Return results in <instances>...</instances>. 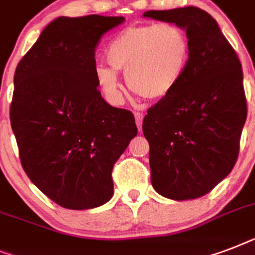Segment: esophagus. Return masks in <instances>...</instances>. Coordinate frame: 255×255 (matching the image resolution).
<instances>
[{
	"label": "esophagus",
	"mask_w": 255,
	"mask_h": 255,
	"mask_svg": "<svg viewBox=\"0 0 255 255\" xmlns=\"http://www.w3.org/2000/svg\"><path fill=\"white\" fill-rule=\"evenodd\" d=\"M143 114L141 112H135V120H136V126H137V129H141V126H143Z\"/></svg>",
	"instance_id": "esophagus-1"
}]
</instances>
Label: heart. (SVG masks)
Instances as JSON below:
<instances>
[{"label": "heart", "instance_id": "heart-1", "mask_svg": "<svg viewBox=\"0 0 255 255\" xmlns=\"http://www.w3.org/2000/svg\"><path fill=\"white\" fill-rule=\"evenodd\" d=\"M190 55L185 30L172 22L129 26L112 38L106 50L110 66L98 65L95 78L108 102L123 100L118 73L128 88L147 100L169 95L180 83Z\"/></svg>", "mask_w": 255, "mask_h": 255}]
</instances>
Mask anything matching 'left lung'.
I'll use <instances>...</instances> for the list:
<instances>
[{
  "mask_svg": "<svg viewBox=\"0 0 255 255\" xmlns=\"http://www.w3.org/2000/svg\"><path fill=\"white\" fill-rule=\"evenodd\" d=\"M144 17L176 23L185 29L190 43L180 83L143 120L152 186L177 201L198 198L237 161L248 115L241 62L205 10H149Z\"/></svg>",
  "mask_w": 255,
  "mask_h": 255,
  "instance_id": "8db88e82",
  "label": "left lung"
}]
</instances>
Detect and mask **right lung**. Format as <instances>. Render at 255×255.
<instances>
[{"mask_svg":"<svg viewBox=\"0 0 255 255\" xmlns=\"http://www.w3.org/2000/svg\"><path fill=\"white\" fill-rule=\"evenodd\" d=\"M123 17H59L18 63L10 123L26 174L67 209H92L114 194L112 168L136 135L133 114L102 98L95 49Z\"/></svg>","mask_w":255,"mask_h":255,"instance_id":"1","label":"right lung"}]
</instances>
